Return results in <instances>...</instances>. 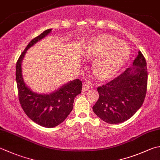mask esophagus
Segmentation results:
<instances>
[{
	"instance_id": "1",
	"label": "esophagus",
	"mask_w": 160,
	"mask_h": 160,
	"mask_svg": "<svg viewBox=\"0 0 160 160\" xmlns=\"http://www.w3.org/2000/svg\"><path fill=\"white\" fill-rule=\"evenodd\" d=\"M91 88V86L89 83H84L82 85V92H86Z\"/></svg>"
}]
</instances>
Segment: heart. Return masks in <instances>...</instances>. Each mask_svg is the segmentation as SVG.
Returning <instances> with one entry per match:
<instances>
[{"instance_id": "obj_1", "label": "heart", "mask_w": 160, "mask_h": 160, "mask_svg": "<svg viewBox=\"0 0 160 160\" xmlns=\"http://www.w3.org/2000/svg\"><path fill=\"white\" fill-rule=\"evenodd\" d=\"M130 50L127 43L117 40L108 34H99L87 44L84 55L87 58L96 59L94 65L97 76L108 79L123 67L128 60Z\"/></svg>"}]
</instances>
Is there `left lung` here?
<instances>
[{
	"mask_svg": "<svg viewBox=\"0 0 160 160\" xmlns=\"http://www.w3.org/2000/svg\"><path fill=\"white\" fill-rule=\"evenodd\" d=\"M132 65L114 80L97 88L99 98L93 106V111L106 123L117 124L128 120L144 101L148 71L141 51Z\"/></svg>",
	"mask_w": 160,
	"mask_h": 160,
	"instance_id": "obj_1",
	"label": "left lung"
}]
</instances>
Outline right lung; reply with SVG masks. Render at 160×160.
<instances>
[{
	"instance_id": "1",
	"label": "right lung",
	"mask_w": 160,
	"mask_h": 160,
	"mask_svg": "<svg viewBox=\"0 0 160 160\" xmlns=\"http://www.w3.org/2000/svg\"><path fill=\"white\" fill-rule=\"evenodd\" d=\"M51 32L48 29L30 41L22 52L16 65L18 101L25 113L31 120L45 128H53L62 123L72 111L76 97L81 93L82 83L76 79L64 84L50 94H38L25 84L21 73V62L27 50Z\"/></svg>"
}]
</instances>
